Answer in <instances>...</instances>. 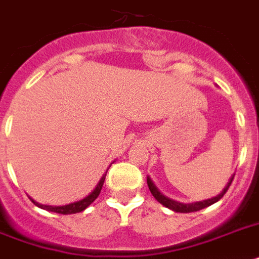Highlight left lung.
Segmentation results:
<instances>
[{"mask_svg": "<svg viewBox=\"0 0 259 259\" xmlns=\"http://www.w3.org/2000/svg\"><path fill=\"white\" fill-rule=\"evenodd\" d=\"M233 178L234 175L232 178H230L229 183L227 184V187L224 188L223 192L220 193V195H217L216 197H212V199H208V200H203V201H197V203H191V204H182V203H178V201H174V200L168 199V197L163 196L162 193L159 192V191L156 190V187L154 186L153 182H151V179L150 178H147V186H149V190L150 192L153 193V196L155 197L158 201H159L160 204H163L164 207L170 208V209L175 210V212H180V213H190V212H196V210H200V209H204V208L209 207V205H212V204H214L216 201H219V200L221 199V197L227 193L228 188H229V186L232 184V182H233Z\"/></svg>", "mask_w": 259, "mask_h": 259, "instance_id": "obj_1", "label": "left lung"}]
</instances>
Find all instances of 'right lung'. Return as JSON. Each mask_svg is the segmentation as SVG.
<instances>
[{
  "instance_id": "1",
  "label": "right lung",
  "mask_w": 259,
  "mask_h": 259,
  "mask_svg": "<svg viewBox=\"0 0 259 259\" xmlns=\"http://www.w3.org/2000/svg\"><path fill=\"white\" fill-rule=\"evenodd\" d=\"M105 177H106V174L104 175L103 178H101V179H100V182H99V184H97L96 188H95L92 192L89 193L85 199L80 200V201H76V203L68 204V205H62V207H52V205H43V204H38V203H35L34 200H31V201L35 204V205H38L39 208H42V209H46V210H51V212H55V213H60V214L79 213V212H82V210L85 209V208H88L89 205H91V204H92L93 201L97 199V197H99L100 192H101V188H103L104 182H105Z\"/></svg>"
}]
</instances>
